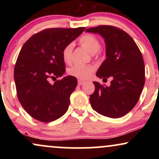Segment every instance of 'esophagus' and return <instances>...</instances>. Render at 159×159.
<instances>
[{"instance_id": "esophagus-1", "label": "esophagus", "mask_w": 159, "mask_h": 159, "mask_svg": "<svg viewBox=\"0 0 159 159\" xmlns=\"http://www.w3.org/2000/svg\"><path fill=\"white\" fill-rule=\"evenodd\" d=\"M84 83H85V82L84 81H82V80H78V85H82V84H84Z\"/></svg>"}]
</instances>
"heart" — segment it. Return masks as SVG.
I'll return each mask as SVG.
<instances>
[{
	"instance_id": "heart-1",
	"label": "heart",
	"mask_w": 159,
	"mask_h": 159,
	"mask_svg": "<svg viewBox=\"0 0 159 159\" xmlns=\"http://www.w3.org/2000/svg\"><path fill=\"white\" fill-rule=\"evenodd\" d=\"M79 43L82 47L87 49L91 54H96L99 52L100 42L96 36L90 34H86L81 36L79 39ZM74 45L69 43L63 48L62 52V57L63 61L66 63H70L72 61V54ZM94 72V68L90 65L75 64L69 69L68 72L70 75L78 78L85 80L92 75Z\"/></svg>"
}]
</instances>
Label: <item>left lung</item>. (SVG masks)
<instances>
[{
	"label": "left lung",
	"mask_w": 159,
	"mask_h": 159,
	"mask_svg": "<svg viewBox=\"0 0 159 159\" xmlns=\"http://www.w3.org/2000/svg\"><path fill=\"white\" fill-rule=\"evenodd\" d=\"M100 34L105 39L106 59L96 76L112 78L111 85L93 81L95 91L90 96L91 107L110 118L124 116L135 106L145 83V66L140 49L127 33L118 27L99 25L86 30Z\"/></svg>",
	"instance_id": "1"
}]
</instances>
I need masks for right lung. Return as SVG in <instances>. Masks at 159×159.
<instances>
[{
    "label": "right lung",
    "mask_w": 159,
    "mask_h": 159,
    "mask_svg": "<svg viewBox=\"0 0 159 159\" xmlns=\"http://www.w3.org/2000/svg\"><path fill=\"white\" fill-rule=\"evenodd\" d=\"M84 30L45 29L27 40L20 51L14 68L17 96L24 109L35 120L49 123L68 110L77 78L68 75L54 84L49 80L64 74L63 49Z\"/></svg>",
    "instance_id": "right-lung-1"
}]
</instances>
